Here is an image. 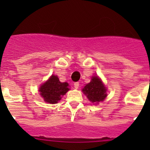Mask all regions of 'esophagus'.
<instances>
[{"mask_svg":"<svg viewBox=\"0 0 150 150\" xmlns=\"http://www.w3.org/2000/svg\"><path fill=\"white\" fill-rule=\"evenodd\" d=\"M74 88H79V83H78V82H76V83H74Z\"/></svg>","mask_w":150,"mask_h":150,"instance_id":"1","label":"esophagus"}]
</instances>
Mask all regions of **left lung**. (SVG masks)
<instances>
[{"label":"left lung","mask_w":150,"mask_h":150,"mask_svg":"<svg viewBox=\"0 0 150 150\" xmlns=\"http://www.w3.org/2000/svg\"><path fill=\"white\" fill-rule=\"evenodd\" d=\"M106 88L98 76H93L91 81L83 89L84 94L87 96L88 100L92 103H98L104 100L107 97Z\"/></svg>","instance_id":"left-lung-1"}]
</instances>
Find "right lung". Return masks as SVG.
Returning a JSON list of instances; mask_svg holds the SVG:
<instances>
[{"label": "right lung", "mask_w": 150, "mask_h": 150, "mask_svg": "<svg viewBox=\"0 0 150 150\" xmlns=\"http://www.w3.org/2000/svg\"><path fill=\"white\" fill-rule=\"evenodd\" d=\"M68 90V83H61L58 76L52 75L48 81L41 86L39 91L45 101L56 104Z\"/></svg>", "instance_id": "obj_1"}]
</instances>
